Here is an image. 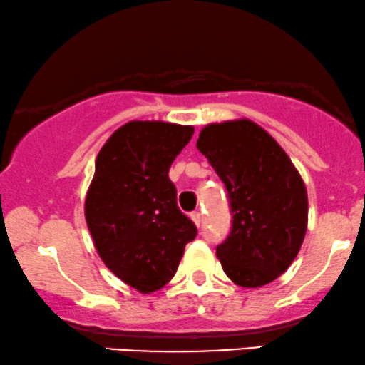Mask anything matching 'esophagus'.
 Masks as SVG:
<instances>
[{"instance_id":"esophagus-1","label":"esophagus","mask_w":365,"mask_h":365,"mask_svg":"<svg viewBox=\"0 0 365 365\" xmlns=\"http://www.w3.org/2000/svg\"><path fill=\"white\" fill-rule=\"evenodd\" d=\"M190 219H192V221H194V225H195L197 227H199V226L202 225V214L199 212V210H195V212H192V214H190Z\"/></svg>"}]
</instances>
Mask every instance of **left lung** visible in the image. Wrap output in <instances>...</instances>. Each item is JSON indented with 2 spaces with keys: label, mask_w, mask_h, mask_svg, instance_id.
<instances>
[{
  "label": "left lung",
  "mask_w": 365,
  "mask_h": 365,
  "mask_svg": "<svg viewBox=\"0 0 365 365\" xmlns=\"http://www.w3.org/2000/svg\"><path fill=\"white\" fill-rule=\"evenodd\" d=\"M197 149L230 194L232 227L216 248L222 270L240 287L270 284L297 257L308 230V192L299 171L250 118L207 124Z\"/></svg>",
  "instance_id": "left-lung-1"
}]
</instances>
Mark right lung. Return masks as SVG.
Instances as JSON below:
<instances>
[{
  "label": "right lung",
  "mask_w": 365,
  "mask_h": 365,
  "mask_svg": "<svg viewBox=\"0 0 365 365\" xmlns=\"http://www.w3.org/2000/svg\"><path fill=\"white\" fill-rule=\"evenodd\" d=\"M194 134L192 125L130 120L113 133L95 160L85 199L93 245L107 269L140 294L177 274L197 227L177 205L168 178L173 160Z\"/></svg>",
  "instance_id": "1"
}]
</instances>
